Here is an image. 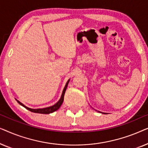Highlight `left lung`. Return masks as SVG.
Here are the masks:
<instances>
[{
  "mask_svg": "<svg viewBox=\"0 0 148 148\" xmlns=\"http://www.w3.org/2000/svg\"><path fill=\"white\" fill-rule=\"evenodd\" d=\"M104 114H105V113H104Z\"/></svg>",
  "mask_w": 148,
  "mask_h": 148,
  "instance_id": "left-lung-1",
  "label": "left lung"
}]
</instances>
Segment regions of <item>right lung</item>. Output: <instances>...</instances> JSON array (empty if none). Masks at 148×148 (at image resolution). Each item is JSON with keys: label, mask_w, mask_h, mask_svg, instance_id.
<instances>
[{"label": "right lung", "mask_w": 148, "mask_h": 148, "mask_svg": "<svg viewBox=\"0 0 148 148\" xmlns=\"http://www.w3.org/2000/svg\"><path fill=\"white\" fill-rule=\"evenodd\" d=\"M70 79L68 80V82H66V84L65 85V86H64V88L63 89V91H62V95H61V97H60V100L58 101L55 104L53 105V106H49V107H46V108H38V109H33V108H28V107L25 106V105L22 104L21 102H20L19 100H16L17 101V102L19 103L20 105H21L22 106H23L24 108H25L26 109H27L28 110L31 111L32 112H35V113H40V114H50V113H52L54 112V111L57 110L58 108H60V106H61L62 102H63V100H64V93H65V91L66 90V88H67V86H68V84L69 82Z\"/></svg>", "instance_id": "1"}]
</instances>
